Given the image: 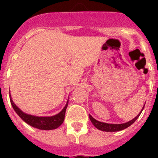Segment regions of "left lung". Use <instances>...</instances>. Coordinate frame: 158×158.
I'll return each mask as SVG.
<instances>
[{
  "label": "left lung",
  "instance_id": "1",
  "mask_svg": "<svg viewBox=\"0 0 158 158\" xmlns=\"http://www.w3.org/2000/svg\"><path fill=\"white\" fill-rule=\"evenodd\" d=\"M144 107H142V110H143ZM142 111H141V112H142ZM141 112L139 113V115H137V116L135 117V118H133L132 120L129 121V122L127 123H122V124H111V123H101L100 122V121L96 120V119H95L94 118H93L90 115H89V118H90V120H91V122L93 123V125H94V126L96 127L98 130H100V131H107V132H115V131H122V130L123 129H126V128H127L128 127L131 126V124H133L136 121L137 118H139Z\"/></svg>",
  "mask_w": 158,
  "mask_h": 158
}]
</instances>
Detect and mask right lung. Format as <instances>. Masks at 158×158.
<instances>
[{"mask_svg":"<svg viewBox=\"0 0 158 158\" xmlns=\"http://www.w3.org/2000/svg\"><path fill=\"white\" fill-rule=\"evenodd\" d=\"M10 102L12 107H13V109L15 110V111L17 113V115L25 123H27V124H29L30 126L33 127L38 128V129L40 130H53L56 129L58 127L61 126L62 123H63L64 118H65V111H66L67 106H68V102H67L66 105L62 109V111L58 113V115H55L54 116L39 117L27 115V114L23 113L16 104H14L13 101H12V100L11 98Z\"/></svg>","mask_w":158,"mask_h":158,"instance_id":"add662e5","label":"right lung"}]
</instances>
